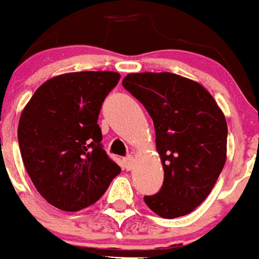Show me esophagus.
I'll return each instance as SVG.
<instances>
[{
  "mask_svg": "<svg viewBox=\"0 0 259 259\" xmlns=\"http://www.w3.org/2000/svg\"><path fill=\"white\" fill-rule=\"evenodd\" d=\"M122 163H124V167H125L126 170H133L134 168V156L128 155L126 157H124Z\"/></svg>",
  "mask_w": 259,
  "mask_h": 259,
  "instance_id": "esophagus-1",
  "label": "esophagus"
}]
</instances>
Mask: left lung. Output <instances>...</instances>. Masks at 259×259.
<instances>
[{"label":"left lung","mask_w":259,"mask_h":259,"mask_svg":"<svg viewBox=\"0 0 259 259\" xmlns=\"http://www.w3.org/2000/svg\"><path fill=\"white\" fill-rule=\"evenodd\" d=\"M122 86L153 120L164 180L144 197L155 213L174 219L190 213L212 191L226 162V118L203 86L170 72L130 74Z\"/></svg>","instance_id":"obj_1"}]
</instances>
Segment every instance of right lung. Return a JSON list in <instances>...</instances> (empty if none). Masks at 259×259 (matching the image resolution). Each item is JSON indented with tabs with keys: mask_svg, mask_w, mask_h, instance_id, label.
<instances>
[{
	"mask_svg": "<svg viewBox=\"0 0 259 259\" xmlns=\"http://www.w3.org/2000/svg\"><path fill=\"white\" fill-rule=\"evenodd\" d=\"M120 80L110 71L72 72L34 92L19 120L22 160L38 194L75 212L97 202L120 173L97 124L104 99Z\"/></svg>",
	"mask_w": 259,
	"mask_h": 259,
	"instance_id": "right-lung-1",
	"label": "right lung"
}]
</instances>
